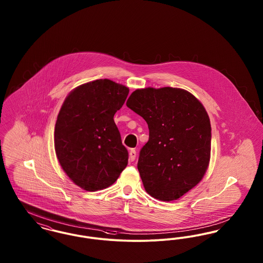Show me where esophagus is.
Wrapping results in <instances>:
<instances>
[{"label":"esophagus","instance_id":"34e87169","mask_svg":"<svg viewBox=\"0 0 263 263\" xmlns=\"http://www.w3.org/2000/svg\"><path fill=\"white\" fill-rule=\"evenodd\" d=\"M129 159L131 162H134V160L136 159V150L131 149L129 151Z\"/></svg>","mask_w":263,"mask_h":263}]
</instances>
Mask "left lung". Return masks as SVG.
Instances as JSON below:
<instances>
[{
    "mask_svg": "<svg viewBox=\"0 0 263 263\" xmlns=\"http://www.w3.org/2000/svg\"><path fill=\"white\" fill-rule=\"evenodd\" d=\"M127 107L149 127L138 171L152 197L173 201L199 183L210 161L211 124L204 106L184 89H136Z\"/></svg>",
    "mask_w": 263,
    "mask_h": 263,
    "instance_id": "8db88e82",
    "label": "left lung"
}]
</instances>
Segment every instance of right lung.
<instances>
[{
	"mask_svg": "<svg viewBox=\"0 0 263 263\" xmlns=\"http://www.w3.org/2000/svg\"><path fill=\"white\" fill-rule=\"evenodd\" d=\"M129 89L107 79L84 84L69 93L59 111L54 143L64 172L87 191L108 187L128 163L113 116Z\"/></svg>",
	"mask_w": 263,
	"mask_h": 263,
	"instance_id": "obj_1",
	"label": "right lung"
}]
</instances>
